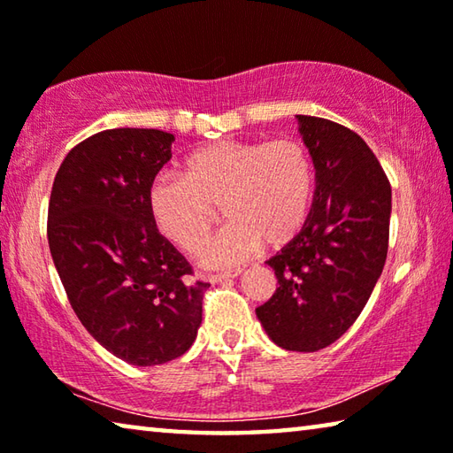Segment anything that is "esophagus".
I'll list each match as a JSON object with an SVG mask.
<instances>
[{
	"label": "esophagus",
	"mask_w": 453,
	"mask_h": 453,
	"mask_svg": "<svg viewBox=\"0 0 453 453\" xmlns=\"http://www.w3.org/2000/svg\"><path fill=\"white\" fill-rule=\"evenodd\" d=\"M242 273V270H232V272H221V273H211V275H208V280L211 281V283H218V281H221V280H229V278H237V275Z\"/></svg>",
	"instance_id": "obj_1"
}]
</instances>
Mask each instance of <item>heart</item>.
I'll return each mask as SVG.
<instances>
[{
	"label": "heart",
	"mask_w": 453,
	"mask_h": 453,
	"mask_svg": "<svg viewBox=\"0 0 453 453\" xmlns=\"http://www.w3.org/2000/svg\"><path fill=\"white\" fill-rule=\"evenodd\" d=\"M181 174L151 183V219L173 245L196 254L216 224V208L224 210L229 224L202 254L210 267H232L262 243L280 248L294 240L316 194L311 153L294 137L210 143L189 153Z\"/></svg>",
	"instance_id": "heart-1"
}]
</instances>
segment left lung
Instances as JSON below:
<instances>
[{
  "label": "left lung",
  "instance_id": "8db88e82",
  "mask_svg": "<svg viewBox=\"0 0 453 453\" xmlns=\"http://www.w3.org/2000/svg\"><path fill=\"white\" fill-rule=\"evenodd\" d=\"M316 167L302 232L267 259L280 288L256 310L289 351H318L348 332L370 300L388 256L392 188L378 157L335 121L297 116Z\"/></svg>",
  "mask_w": 453,
  "mask_h": 453
}]
</instances>
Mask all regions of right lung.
I'll list each match as a JSON object with an SVG mask.
<instances>
[{
  "mask_svg": "<svg viewBox=\"0 0 453 453\" xmlns=\"http://www.w3.org/2000/svg\"><path fill=\"white\" fill-rule=\"evenodd\" d=\"M175 137L118 127L67 153L53 180L50 251L75 316L132 365L186 354L202 324L205 281L153 224L148 194Z\"/></svg>",
  "mask_w": 453,
  "mask_h": 453,
  "instance_id": "obj_1",
  "label": "right lung"
}]
</instances>
